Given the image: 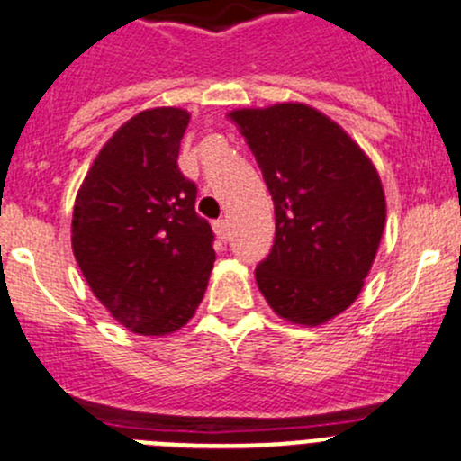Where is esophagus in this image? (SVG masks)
Segmentation results:
<instances>
[{
	"label": "esophagus",
	"mask_w": 461,
	"mask_h": 461,
	"mask_svg": "<svg viewBox=\"0 0 461 461\" xmlns=\"http://www.w3.org/2000/svg\"><path fill=\"white\" fill-rule=\"evenodd\" d=\"M212 230L217 232V237H220L221 241H226V237H229V220H226V217L215 220L212 221Z\"/></svg>",
	"instance_id": "34e87169"
}]
</instances>
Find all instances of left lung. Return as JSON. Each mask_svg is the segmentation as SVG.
<instances>
[{"instance_id":"obj_1","label":"left lung","mask_w":461,"mask_h":461,"mask_svg":"<svg viewBox=\"0 0 461 461\" xmlns=\"http://www.w3.org/2000/svg\"><path fill=\"white\" fill-rule=\"evenodd\" d=\"M275 202V244L255 268L270 308L321 325L354 303L384 229V193L354 140L301 103L237 110Z\"/></svg>"}]
</instances>
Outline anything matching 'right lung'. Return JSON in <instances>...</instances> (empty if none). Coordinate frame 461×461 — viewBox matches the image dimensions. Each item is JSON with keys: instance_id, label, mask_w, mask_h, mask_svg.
Instances as JSON below:
<instances>
[{"instance_id": "add662e5", "label": "right lung", "mask_w": 461, "mask_h": 461, "mask_svg": "<svg viewBox=\"0 0 461 461\" xmlns=\"http://www.w3.org/2000/svg\"><path fill=\"white\" fill-rule=\"evenodd\" d=\"M189 113L158 107L107 140L78 189L72 250L96 299L136 334L180 330L215 261L197 186L177 167Z\"/></svg>"}]
</instances>
